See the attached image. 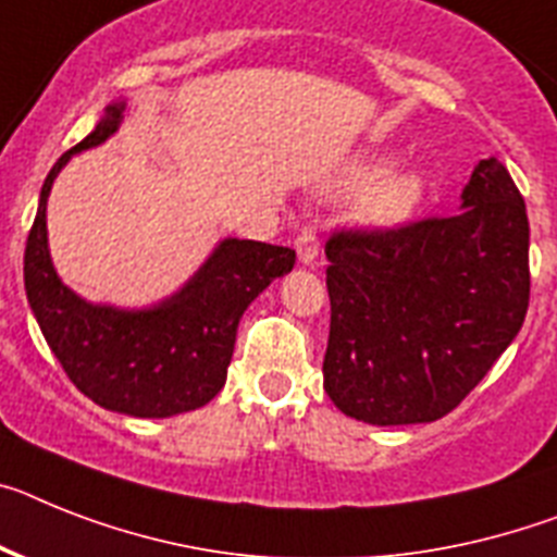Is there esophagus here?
<instances>
[{"label":"esophagus","mask_w":557,"mask_h":557,"mask_svg":"<svg viewBox=\"0 0 557 557\" xmlns=\"http://www.w3.org/2000/svg\"><path fill=\"white\" fill-rule=\"evenodd\" d=\"M294 249H297V257H300L302 265H311L320 255V243H317V228L314 226H306L297 235V243H294Z\"/></svg>","instance_id":"34e87169"}]
</instances>
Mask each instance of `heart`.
<instances>
[{
  "instance_id": "obj_1",
  "label": "heart",
  "mask_w": 557,
  "mask_h": 557,
  "mask_svg": "<svg viewBox=\"0 0 557 557\" xmlns=\"http://www.w3.org/2000/svg\"><path fill=\"white\" fill-rule=\"evenodd\" d=\"M391 161L387 158H368L350 166L345 177L339 181L343 191H362L366 195L357 200L354 207V221L366 228H394L405 223L416 212L419 200H422V175L419 172H394L380 182L385 175Z\"/></svg>"
}]
</instances>
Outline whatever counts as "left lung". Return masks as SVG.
I'll return each instance as SVG.
<instances>
[{
  "mask_svg": "<svg viewBox=\"0 0 557 557\" xmlns=\"http://www.w3.org/2000/svg\"><path fill=\"white\" fill-rule=\"evenodd\" d=\"M325 394L368 424L450 413L524 325L530 221L498 158L475 163L461 212L325 243Z\"/></svg>",
  "mask_w": 557,
  "mask_h": 557,
  "instance_id": "left-lung-1",
  "label": "left lung"
}]
</instances>
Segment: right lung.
I'll list each match as a JSON object with an SVG mask.
<instances>
[{
    "label": "right lung",
    "mask_w": 557,
    "mask_h": 557,
    "mask_svg": "<svg viewBox=\"0 0 557 557\" xmlns=\"http://www.w3.org/2000/svg\"><path fill=\"white\" fill-rule=\"evenodd\" d=\"M124 107H107L96 129L45 177L25 246V292L50 350L87 399L115 413L166 419L221 394L243 311L271 280L294 269L297 255L286 246L226 237L181 292L149 308L96 306L70 292L48 249L50 186L76 152L119 129Z\"/></svg>",
    "instance_id": "obj_1"
}]
</instances>
